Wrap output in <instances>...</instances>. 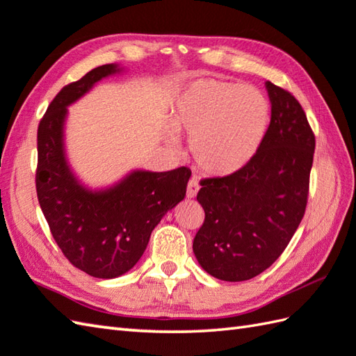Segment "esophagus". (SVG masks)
Here are the masks:
<instances>
[{"mask_svg":"<svg viewBox=\"0 0 356 356\" xmlns=\"http://www.w3.org/2000/svg\"><path fill=\"white\" fill-rule=\"evenodd\" d=\"M198 188H200V185H198V180H197L195 177L189 179L188 186H186V197H188V198L195 197L197 193H198Z\"/></svg>","mask_w":356,"mask_h":356,"instance_id":"obj_1","label":"esophagus"}]
</instances>
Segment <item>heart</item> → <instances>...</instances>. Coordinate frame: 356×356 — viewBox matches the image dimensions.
<instances>
[{
	"instance_id": "1",
	"label": "heart",
	"mask_w": 356,
	"mask_h": 356,
	"mask_svg": "<svg viewBox=\"0 0 356 356\" xmlns=\"http://www.w3.org/2000/svg\"><path fill=\"white\" fill-rule=\"evenodd\" d=\"M268 113V100L259 89L200 79L180 92L171 126L189 139L198 168L227 176L243 168L258 150Z\"/></svg>"
}]
</instances>
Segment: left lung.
Instances as JSON below:
<instances>
[{"instance_id": "left-lung-1", "label": "left lung", "mask_w": 356, "mask_h": 356, "mask_svg": "<svg viewBox=\"0 0 356 356\" xmlns=\"http://www.w3.org/2000/svg\"><path fill=\"white\" fill-rule=\"evenodd\" d=\"M270 126L243 168L200 180L204 221L193 250L211 276L241 282L261 275L291 241L307 209L316 136L297 98L266 83Z\"/></svg>"}]
</instances>
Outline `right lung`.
Instances as JSON below:
<instances>
[{"mask_svg": "<svg viewBox=\"0 0 356 356\" xmlns=\"http://www.w3.org/2000/svg\"><path fill=\"white\" fill-rule=\"evenodd\" d=\"M102 65L66 85L49 103L38 127L36 193L54 241L74 267L112 279L143 256L158 222L184 200L191 170L134 171L106 191H89L74 177L63 152L66 106L103 77L118 72Z\"/></svg>", "mask_w": 356, "mask_h": 356, "instance_id": "add662e5", "label": "right lung"}]
</instances>
